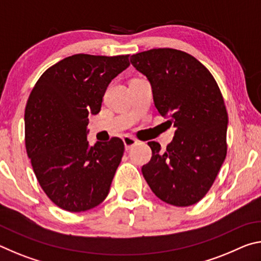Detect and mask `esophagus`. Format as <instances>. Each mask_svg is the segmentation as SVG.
Masks as SVG:
<instances>
[{"instance_id":"34e87169","label":"esophagus","mask_w":261,"mask_h":261,"mask_svg":"<svg viewBox=\"0 0 261 261\" xmlns=\"http://www.w3.org/2000/svg\"><path fill=\"white\" fill-rule=\"evenodd\" d=\"M123 143H124L125 149L127 151V149H130V148L134 147L135 145L138 143V141H137V139L132 138V137H124V138H123Z\"/></svg>"}]
</instances>
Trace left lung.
<instances>
[{
	"label": "left lung",
	"mask_w": 261,
	"mask_h": 261,
	"mask_svg": "<svg viewBox=\"0 0 261 261\" xmlns=\"http://www.w3.org/2000/svg\"><path fill=\"white\" fill-rule=\"evenodd\" d=\"M151 83L154 105L176 127L166 151L149 141L144 178L167 204L187 207L208 192L227 155L228 114L214 77L188 53L158 48L131 56Z\"/></svg>",
	"instance_id": "left-lung-1"
}]
</instances>
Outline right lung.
I'll list each match as a JSON object with an SVG mask.
<instances>
[{"instance_id":"right-lung-1","label":"right lung","mask_w":261,"mask_h":261,"mask_svg":"<svg viewBox=\"0 0 261 261\" xmlns=\"http://www.w3.org/2000/svg\"><path fill=\"white\" fill-rule=\"evenodd\" d=\"M130 65L129 55L76 54L38 79L25 108V146L33 171L60 208L85 212L108 196L124 152L118 138L88 145V114L100 112L109 83Z\"/></svg>"}]
</instances>
